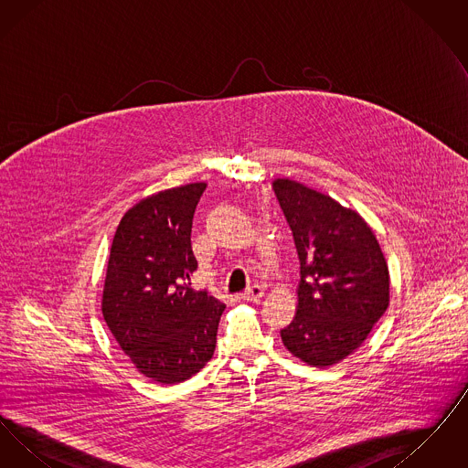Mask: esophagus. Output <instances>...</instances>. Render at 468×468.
Masks as SVG:
<instances>
[{
  "label": "esophagus",
  "instance_id": "34e87169",
  "mask_svg": "<svg viewBox=\"0 0 468 468\" xmlns=\"http://www.w3.org/2000/svg\"><path fill=\"white\" fill-rule=\"evenodd\" d=\"M263 294H265V290L261 286L254 284V286H250L249 290L245 291L242 296H244L245 300H261Z\"/></svg>",
  "mask_w": 468,
  "mask_h": 468
}]
</instances>
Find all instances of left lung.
<instances>
[{"mask_svg": "<svg viewBox=\"0 0 468 468\" xmlns=\"http://www.w3.org/2000/svg\"><path fill=\"white\" fill-rule=\"evenodd\" d=\"M300 260L298 309L281 330L291 355L330 367L353 355L389 305V271L372 228L290 178L273 180Z\"/></svg>", "mask_w": 468, "mask_h": 468, "instance_id": "1", "label": "left lung"}]
</instances>
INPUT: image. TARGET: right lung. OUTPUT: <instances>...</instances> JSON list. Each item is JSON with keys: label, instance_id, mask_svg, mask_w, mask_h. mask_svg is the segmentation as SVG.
Instances as JSON below:
<instances>
[{"label": "right lung", "instance_id": "obj_1", "mask_svg": "<svg viewBox=\"0 0 468 468\" xmlns=\"http://www.w3.org/2000/svg\"><path fill=\"white\" fill-rule=\"evenodd\" d=\"M207 184L159 191L132 207L113 235L101 311L145 378L177 384L216 351L224 303L191 288L195 208Z\"/></svg>", "mask_w": 468, "mask_h": 468}]
</instances>
